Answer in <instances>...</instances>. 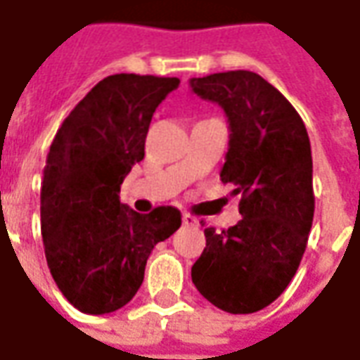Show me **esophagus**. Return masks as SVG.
Segmentation results:
<instances>
[{
	"label": "esophagus",
	"instance_id": "obj_1",
	"mask_svg": "<svg viewBox=\"0 0 360 360\" xmlns=\"http://www.w3.org/2000/svg\"><path fill=\"white\" fill-rule=\"evenodd\" d=\"M198 224V219L195 216H191V214H183V226L185 227H195Z\"/></svg>",
	"mask_w": 360,
	"mask_h": 360
}]
</instances>
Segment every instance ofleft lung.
Masks as SVG:
<instances>
[{
  "label": "left lung",
  "mask_w": 360,
  "mask_h": 360,
  "mask_svg": "<svg viewBox=\"0 0 360 360\" xmlns=\"http://www.w3.org/2000/svg\"><path fill=\"white\" fill-rule=\"evenodd\" d=\"M191 89L226 111L231 134L219 177L241 195L243 216L229 229H204L191 276L214 307L250 314L285 291L307 249L314 218L309 134L285 96L252 71L191 79Z\"/></svg>",
  "instance_id": "left-lung-1"
}]
</instances>
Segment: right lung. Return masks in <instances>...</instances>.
I'll return each instance as SVG.
<instances>
[{
  "instance_id": "obj_1",
  "label": "right lung",
  "mask_w": 360,
  "mask_h": 360,
  "mask_svg": "<svg viewBox=\"0 0 360 360\" xmlns=\"http://www.w3.org/2000/svg\"><path fill=\"white\" fill-rule=\"evenodd\" d=\"M175 77L121 73L96 84L51 142L40 188V226L51 278L75 309L108 314L139 291L150 252L181 227V212L139 214L119 200L144 158L150 121Z\"/></svg>"
}]
</instances>
